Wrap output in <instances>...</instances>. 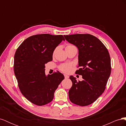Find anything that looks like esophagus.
<instances>
[{
  "instance_id": "esophagus-1",
  "label": "esophagus",
  "mask_w": 126,
  "mask_h": 126,
  "mask_svg": "<svg viewBox=\"0 0 126 126\" xmlns=\"http://www.w3.org/2000/svg\"><path fill=\"white\" fill-rule=\"evenodd\" d=\"M64 78H65V79H67V78H69V76H68V75H64Z\"/></svg>"
}]
</instances>
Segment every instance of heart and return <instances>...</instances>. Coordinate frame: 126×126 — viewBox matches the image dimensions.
<instances>
[{"instance_id":"obj_1","label":"heart","mask_w":126,"mask_h":126,"mask_svg":"<svg viewBox=\"0 0 126 126\" xmlns=\"http://www.w3.org/2000/svg\"><path fill=\"white\" fill-rule=\"evenodd\" d=\"M74 47H75V46H74V45H70V44H68L66 46V49ZM56 49L54 51V54H55V53L56 52ZM72 67H73V64H72V63H63L62 64H61L59 68V69L62 71L64 72V73L68 74V73H70V72L72 71Z\"/></svg>"}]
</instances>
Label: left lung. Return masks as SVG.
Listing matches in <instances>:
<instances>
[{
  "mask_svg": "<svg viewBox=\"0 0 126 126\" xmlns=\"http://www.w3.org/2000/svg\"><path fill=\"white\" fill-rule=\"evenodd\" d=\"M65 39L78 49L79 70L83 80L77 81L74 76L70 79L72 86L69 90L71 102L86 106L93 104L104 92L111 73L109 52L102 42L90 34L64 35Z\"/></svg>",
  "mask_w": 126,
  "mask_h": 126,
  "instance_id": "left-lung-1",
  "label": "left lung"
}]
</instances>
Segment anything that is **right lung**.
Here are the masks:
<instances>
[{"label":"right lung","mask_w":126,"mask_h":126,"mask_svg":"<svg viewBox=\"0 0 126 126\" xmlns=\"http://www.w3.org/2000/svg\"><path fill=\"white\" fill-rule=\"evenodd\" d=\"M63 40V35L32 36L22 42L15 52L14 69L19 88L33 104L43 106L50 102L64 78L58 71L46 76L45 69V64L52 61L54 50Z\"/></svg>","instance_id":"add662e5"}]
</instances>
